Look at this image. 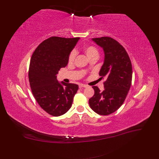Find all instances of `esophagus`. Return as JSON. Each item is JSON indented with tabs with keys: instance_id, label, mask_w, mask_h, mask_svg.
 Listing matches in <instances>:
<instances>
[{
	"instance_id": "obj_1",
	"label": "esophagus",
	"mask_w": 159,
	"mask_h": 159,
	"mask_svg": "<svg viewBox=\"0 0 159 159\" xmlns=\"http://www.w3.org/2000/svg\"><path fill=\"white\" fill-rule=\"evenodd\" d=\"M88 86L86 85H84V84H80L79 85V88H87Z\"/></svg>"
}]
</instances>
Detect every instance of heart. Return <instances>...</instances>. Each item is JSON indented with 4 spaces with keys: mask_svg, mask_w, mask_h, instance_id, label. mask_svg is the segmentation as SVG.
<instances>
[{
    "mask_svg": "<svg viewBox=\"0 0 159 159\" xmlns=\"http://www.w3.org/2000/svg\"><path fill=\"white\" fill-rule=\"evenodd\" d=\"M84 51L86 56L88 57V59L92 58V57H96L98 59L99 57V52L98 50L95 48L93 46H87L84 48ZM76 56V52L75 50L71 51L69 57H68V61L70 63L73 62L75 57Z\"/></svg>",
    "mask_w": 159,
    "mask_h": 159,
    "instance_id": "1",
    "label": "heart"
}]
</instances>
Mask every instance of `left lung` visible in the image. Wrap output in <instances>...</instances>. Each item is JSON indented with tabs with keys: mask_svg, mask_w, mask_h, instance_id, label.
Returning a JSON list of instances; mask_svg holds the SVG:
<instances>
[{
	"mask_svg": "<svg viewBox=\"0 0 159 159\" xmlns=\"http://www.w3.org/2000/svg\"><path fill=\"white\" fill-rule=\"evenodd\" d=\"M91 40L103 50L105 58L99 75L106 81L103 83V91L93 86L95 93L89 99V104L95 113L107 115L121 107L127 97L131 85L132 65L125 49L112 38Z\"/></svg>",
	"mask_w": 159,
	"mask_h": 159,
	"instance_id": "8db88e82",
	"label": "left lung"
}]
</instances>
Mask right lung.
<instances>
[{
    "label": "right lung",
    "instance_id": "add662e5",
    "mask_svg": "<svg viewBox=\"0 0 159 159\" xmlns=\"http://www.w3.org/2000/svg\"><path fill=\"white\" fill-rule=\"evenodd\" d=\"M80 38L52 36L43 41L32 56L28 78L34 97L46 112L54 117L70 109L78 85L59 82L56 75L68 63Z\"/></svg>",
    "mask_w": 159,
    "mask_h": 159
}]
</instances>
